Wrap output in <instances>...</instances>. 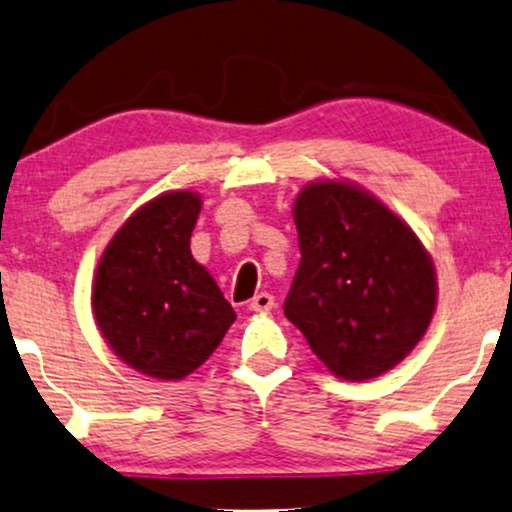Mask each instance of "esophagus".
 Returning <instances> with one entry per match:
<instances>
[{
  "label": "esophagus",
  "instance_id": "esophagus-1",
  "mask_svg": "<svg viewBox=\"0 0 512 512\" xmlns=\"http://www.w3.org/2000/svg\"><path fill=\"white\" fill-rule=\"evenodd\" d=\"M273 306H275V297L270 292H258L256 297L249 302V309L258 311V314H263V311H270Z\"/></svg>",
  "mask_w": 512,
  "mask_h": 512
}]
</instances>
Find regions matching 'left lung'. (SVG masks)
<instances>
[{"instance_id":"left-lung-1","label":"left lung","mask_w":512,"mask_h":512,"mask_svg":"<svg viewBox=\"0 0 512 512\" xmlns=\"http://www.w3.org/2000/svg\"><path fill=\"white\" fill-rule=\"evenodd\" d=\"M299 261L285 316L345 381L400 364L436 309V270L417 234L369 191L311 182L294 201Z\"/></svg>"}]
</instances>
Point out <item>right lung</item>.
<instances>
[{"instance_id": "right-lung-1", "label": "right lung", "mask_w": 512, "mask_h": 512, "mask_svg": "<svg viewBox=\"0 0 512 512\" xmlns=\"http://www.w3.org/2000/svg\"><path fill=\"white\" fill-rule=\"evenodd\" d=\"M194 191H167L119 227L93 282V314L112 352L141 374L182 381L232 326L234 309L191 256Z\"/></svg>"}]
</instances>
